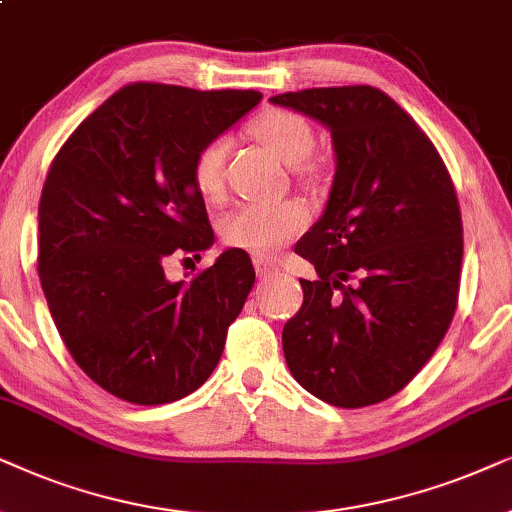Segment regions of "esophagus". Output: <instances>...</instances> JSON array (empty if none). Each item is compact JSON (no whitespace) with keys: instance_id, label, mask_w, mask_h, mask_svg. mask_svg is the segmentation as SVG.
Wrapping results in <instances>:
<instances>
[{"instance_id":"obj_1","label":"esophagus","mask_w":512,"mask_h":512,"mask_svg":"<svg viewBox=\"0 0 512 512\" xmlns=\"http://www.w3.org/2000/svg\"><path fill=\"white\" fill-rule=\"evenodd\" d=\"M252 264H255V271H257V274H260V276L271 274V271L278 269L276 262H271L269 257H264V255H255V257H252Z\"/></svg>"}]
</instances>
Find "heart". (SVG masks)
<instances>
[{
	"label": "heart",
	"instance_id": "obj_1",
	"mask_svg": "<svg viewBox=\"0 0 512 512\" xmlns=\"http://www.w3.org/2000/svg\"><path fill=\"white\" fill-rule=\"evenodd\" d=\"M252 138L267 145L285 163L295 168V177L306 187H318L325 180V163L313 156L316 133L309 121L290 109H264L250 124ZM229 142L213 138L196 149L192 159V182L203 199L217 201L227 185ZM309 224V213L302 203L283 201L262 206L243 203L222 220V238L234 248L269 255L292 238L302 234Z\"/></svg>",
	"mask_w": 512,
	"mask_h": 512
}]
</instances>
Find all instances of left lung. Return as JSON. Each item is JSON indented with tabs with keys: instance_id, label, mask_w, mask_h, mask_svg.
Here are the masks:
<instances>
[{
	"instance_id": "obj_1",
	"label": "left lung",
	"mask_w": 512,
	"mask_h": 512,
	"mask_svg": "<svg viewBox=\"0 0 512 512\" xmlns=\"http://www.w3.org/2000/svg\"><path fill=\"white\" fill-rule=\"evenodd\" d=\"M330 128L337 173L295 252L318 271L283 327L288 367L335 407L377 405L417 377L459 302L463 227L431 138L374 86L271 98Z\"/></svg>"
}]
</instances>
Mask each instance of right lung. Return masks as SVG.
Masks as SVG:
<instances>
[{"mask_svg": "<svg viewBox=\"0 0 512 512\" xmlns=\"http://www.w3.org/2000/svg\"><path fill=\"white\" fill-rule=\"evenodd\" d=\"M260 98L128 84L51 163L39 201V281L74 363L126 403L185 398L220 363L255 283L248 252H222L189 283H170L163 262L201 260L213 245L192 159Z\"/></svg>", "mask_w": 512, "mask_h": 512, "instance_id": "obj_1", "label": "right lung"}]
</instances>
